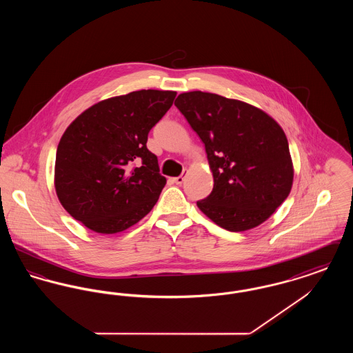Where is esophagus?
<instances>
[{"instance_id":"1","label":"esophagus","mask_w":353,"mask_h":353,"mask_svg":"<svg viewBox=\"0 0 353 353\" xmlns=\"http://www.w3.org/2000/svg\"><path fill=\"white\" fill-rule=\"evenodd\" d=\"M186 174H188V170H184V173H183L181 176H179V177H174V179H172V181H173L174 184L181 185L183 184V183H184Z\"/></svg>"}]
</instances>
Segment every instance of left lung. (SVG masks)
<instances>
[{
  "instance_id": "1",
  "label": "left lung",
  "mask_w": 353,
  "mask_h": 353,
  "mask_svg": "<svg viewBox=\"0 0 353 353\" xmlns=\"http://www.w3.org/2000/svg\"><path fill=\"white\" fill-rule=\"evenodd\" d=\"M174 105L205 144L213 173V190L199 209L235 233L269 219L294 181L282 127L255 105L212 92H183Z\"/></svg>"
}]
</instances>
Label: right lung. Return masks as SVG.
<instances>
[{
	"label": "right lung",
	"instance_id": "add662e5",
	"mask_svg": "<svg viewBox=\"0 0 353 353\" xmlns=\"http://www.w3.org/2000/svg\"><path fill=\"white\" fill-rule=\"evenodd\" d=\"M176 94L140 90L108 98L68 125L57 150L54 185L71 217L95 233L115 234L151 212L167 179L147 140Z\"/></svg>",
	"mask_w": 353,
	"mask_h": 353
}]
</instances>
